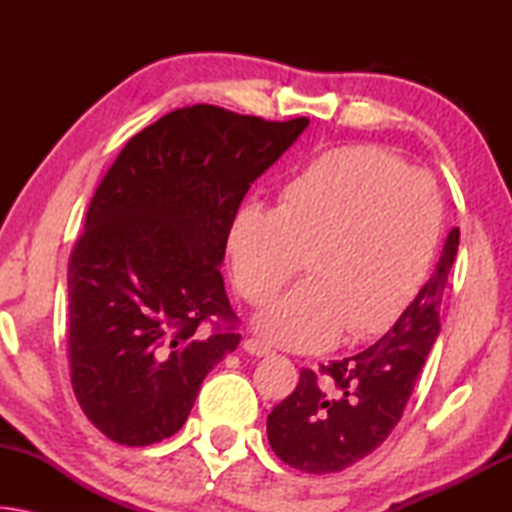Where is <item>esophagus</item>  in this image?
<instances>
[{"label":"esophagus","mask_w":512,"mask_h":512,"mask_svg":"<svg viewBox=\"0 0 512 512\" xmlns=\"http://www.w3.org/2000/svg\"><path fill=\"white\" fill-rule=\"evenodd\" d=\"M244 350L248 354H253V357H266V354L273 352L271 345H266L264 341H259V339H253V336L244 341Z\"/></svg>","instance_id":"1"}]
</instances>
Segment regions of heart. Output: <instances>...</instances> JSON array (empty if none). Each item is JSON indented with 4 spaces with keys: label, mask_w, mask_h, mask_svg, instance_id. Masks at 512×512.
<instances>
[{
    "label": "heart",
    "mask_w": 512,
    "mask_h": 512,
    "mask_svg": "<svg viewBox=\"0 0 512 512\" xmlns=\"http://www.w3.org/2000/svg\"><path fill=\"white\" fill-rule=\"evenodd\" d=\"M443 223L438 187L375 146H343L282 185L277 207L248 203L232 216V280L253 305L302 268L309 280L255 318L266 341L318 352L345 332L391 327L418 291Z\"/></svg>",
    "instance_id": "heart-1"
}]
</instances>
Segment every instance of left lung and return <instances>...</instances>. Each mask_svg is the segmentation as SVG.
<instances>
[{
    "label": "left lung",
    "instance_id": "1",
    "mask_svg": "<svg viewBox=\"0 0 512 512\" xmlns=\"http://www.w3.org/2000/svg\"><path fill=\"white\" fill-rule=\"evenodd\" d=\"M461 232H449L427 284L397 323L359 354L311 370L266 420L273 452L307 474L343 472L377 449L400 422L431 345L440 334V302Z\"/></svg>",
    "mask_w": 512,
    "mask_h": 512
}]
</instances>
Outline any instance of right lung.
I'll return each mask as SVG.
<instances>
[{"instance_id": "1", "label": "right lung", "mask_w": 512, "mask_h": 512, "mask_svg": "<svg viewBox=\"0 0 512 512\" xmlns=\"http://www.w3.org/2000/svg\"><path fill=\"white\" fill-rule=\"evenodd\" d=\"M307 126L198 103L133 135L103 176L69 257L67 343L76 400L110 440L173 436L237 350L219 271L232 216ZM214 317L224 327L205 337Z\"/></svg>"}]
</instances>
